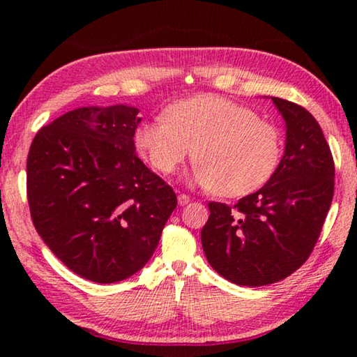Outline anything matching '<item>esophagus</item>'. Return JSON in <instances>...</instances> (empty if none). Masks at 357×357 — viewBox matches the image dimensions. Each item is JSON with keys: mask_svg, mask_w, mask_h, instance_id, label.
<instances>
[{"mask_svg": "<svg viewBox=\"0 0 357 357\" xmlns=\"http://www.w3.org/2000/svg\"><path fill=\"white\" fill-rule=\"evenodd\" d=\"M190 202V197L185 195V193H179L178 195V203L181 204V206H184V204H187Z\"/></svg>", "mask_w": 357, "mask_h": 357, "instance_id": "34e87169", "label": "esophagus"}]
</instances>
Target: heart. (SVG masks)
Here are the masks:
<instances>
[{
    "instance_id": "1",
    "label": "heart",
    "mask_w": 357,
    "mask_h": 357,
    "mask_svg": "<svg viewBox=\"0 0 357 357\" xmlns=\"http://www.w3.org/2000/svg\"><path fill=\"white\" fill-rule=\"evenodd\" d=\"M135 144L159 174H173L192 157V179L223 197H245L268 183L279 167L282 137L252 108L217 94L168 105L164 121L143 123Z\"/></svg>"
}]
</instances>
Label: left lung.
I'll use <instances>...</instances> for the list:
<instances>
[{
    "mask_svg": "<svg viewBox=\"0 0 357 357\" xmlns=\"http://www.w3.org/2000/svg\"><path fill=\"white\" fill-rule=\"evenodd\" d=\"M287 124L279 167L264 187L234 204L211 202L202 229L209 264L227 280L261 287L307 261L334 197L335 167L317 119L294 102L271 98Z\"/></svg>",
    "mask_w": 357,
    "mask_h": 357,
    "instance_id": "obj_1",
    "label": "left lung"
}]
</instances>
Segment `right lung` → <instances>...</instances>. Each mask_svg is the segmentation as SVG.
I'll return each mask as SVG.
<instances>
[{
    "label": "right lung",
    "instance_id": "right-lung-1",
    "mask_svg": "<svg viewBox=\"0 0 357 357\" xmlns=\"http://www.w3.org/2000/svg\"><path fill=\"white\" fill-rule=\"evenodd\" d=\"M137 114L128 105L77 108L44 126L28 153L36 231L72 273L96 283L140 271L178 204L135 153Z\"/></svg>",
    "mask_w": 357,
    "mask_h": 357
}]
</instances>
